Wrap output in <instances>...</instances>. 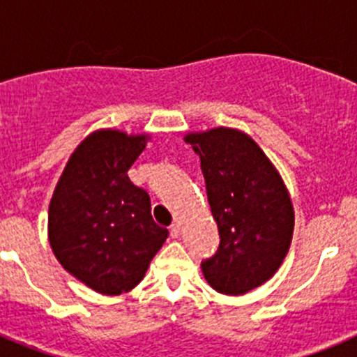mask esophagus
I'll return each instance as SVG.
<instances>
[{"label":"esophagus","mask_w":357,"mask_h":357,"mask_svg":"<svg viewBox=\"0 0 357 357\" xmlns=\"http://www.w3.org/2000/svg\"><path fill=\"white\" fill-rule=\"evenodd\" d=\"M169 236H172V238H178V236H181V225H178V223H173V225L169 227Z\"/></svg>","instance_id":"obj_1"}]
</instances>
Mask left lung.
Returning <instances> with one entry per match:
<instances>
[{"label":"left lung","mask_w":357,"mask_h":357,"mask_svg":"<svg viewBox=\"0 0 357 357\" xmlns=\"http://www.w3.org/2000/svg\"><path fill=\"white\" fill-rule=\"evenodd\" d=\"M200 157L220 247L202 261L216 291L243 295L266 282L284 261L293 236V206L273 164L247 134L213 128L185 135Z\"/></svg>","instance_id":"1"}]
</instances>
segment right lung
<instances>
[{
	"label": "right lung",
	"instance_id": "obj_1",
	"mask_svg": "<svg viewBox=\"0 0 357 357\" xmlns=\"http://www.w3.org/2000/svg\"><path fill=\"white\" fill-rule=\"evenodd\" d=\"M144 146L146 135L91 134L69 159L50 204L53 254L71 275L103 295L139 284L168 238V229L151 218L146 191L128 178Z\"/></svg>",
	"mask_w": 357,
	"mask_h": 357
}]
</instances>
